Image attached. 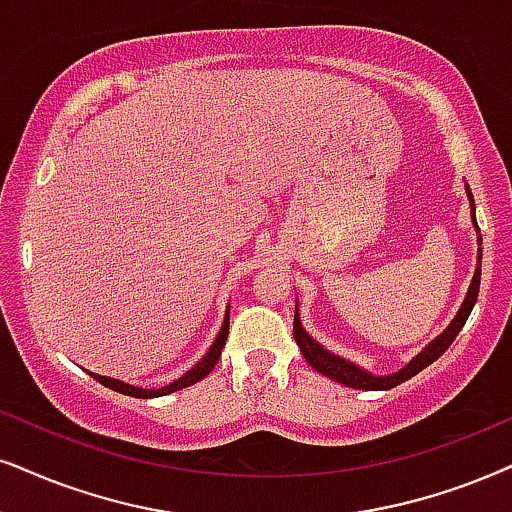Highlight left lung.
Returning a JSON list of instances; mask_svg holds the SVG:
<instances>
[{"mask_svg":"<svg viewBox=\"0 0 512 512\" xmlns=\"http://www.w3.org/2000/svg\"><path fill=\"white\" fill-rule=\"evenodd\" d=\"M465 189H468V198H470L472 224H475V229L480 231V226H477V219H475V200H472V191H470L468 184H465ZM477 238H480V245H482V236H477ZM477 260H480V264H477L475 276H472V283H470V290H468V295H465L463 307L458 309L456 319L449 323V328H446V331L439 335L437 340H432L430 345L425 347L416 359L409 361V366L401 368V371L392 373V375H371V373L361 371L359 366H354V364H349V361H345V359L335 357V354L328 352V349H323L319 342H314L307 333L302 331L300 316H297V309H295L293 335H295L297 347H300L302 357L307 359V364L312 366L314 371L328 375V378L335 380V383H342V385H347V387H357V390H392V387L406 383V380L413 378V375L423 371V368H428L432 361H437L439 357H442L446 349H449L451 342L456 340V335L461 333V328L465 326V321H468L472 307H475V302H477V295H480L482 248H480V255H477Z\"/></svg>","mask_w":512,"mask_h":512,"instance_id":"8db88e82","label":"left lung"}]
</instances>
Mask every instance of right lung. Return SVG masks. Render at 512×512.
I'll use <instances>...</instances> for the list:
<instances>
[{"mask_svg":"<svg viewBox=\"0 0 512 512\" xmlns=\"http://www.w3.org/2000/svg\"><path fill=\"white\" fill-rule=\"evenodd\" d=\"M226 335H229V312H226V319L222 323V331H219L215 345L210 347V352L205 354L203 359L198 361L196 366L191 368L189 373L181 375L179 380H174V383L160 387V390H141V387H134V385H127L122 383V380H115V378H106V375H96V373H89L94 380H99L101 385L111 387V390L120 392V394H127V397H137V399H153V397H165V394L170 392H177V390H184V387H191L193 383H200V380L205 378V375H210L212 368L217 366L219 357H222V349L226 345Z\"/></svg>","mask_w":512,"mask_h":512,"instance_id":"obj_1","label":"right lung"}]
</instances>
